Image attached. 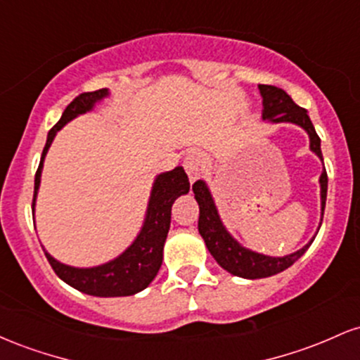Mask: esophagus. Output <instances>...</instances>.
<instances>
[{
  "mask_svg": "<svg viewBox=\"0 0 360 360\" xmlns=\"http://www.w3.org/2000/svg\"><path fill=\"white\" fill-rule=\"evenodd\" d=\"M183 166L186 169V172H188V177H189V183H194V181L200 179L201 176V171H203V164H201V159L198 154H188L186 155Z\"/></svg>",
  "mask_w": 360,
  "mask_h": 360,
  "instance_id": "34e87169",
  "label": "esophagus"
}]
</instances>
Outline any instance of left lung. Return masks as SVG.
I'll return each mask as SVG.
<instances>
[{
    "instance_id": "left-lung-1",
    "label": "left lung",
    "mask_w": 360,
    "mask_h": 360,
    "mask_svg": "<svg viewBox=\"0 0 360 360\" xmlns=\"http://www.w3.org/2000/svg\"><path fill=\"white\" fill-rule=\"evenodd\" d=\"M260 96H262V120H269L272 123H295L303 128L309 137V148L311 152L323 160L320 147V137L316 135L315 127H313L311 120L308 117V111L301 106L296 105L291 100V96L284 89L276 88V86L269 84H259ZM326 188H328V177H326V171L323 167V172L320 176V196H321V218H323L325 212V201H326ZM194 198H196L198 205H200V220H198V230L203 240L208 247L210 254L213 255L214 260L229 271L230 274L238 276V278L245 279H260V278H269V276L278 274L288 269L289 266L298 260L315 237L309 240L303 249L296 250L295 254L284 255V257H271V255L257 254V252L245 249L238 243L225 225L221 223L220 214H218L217 206H214L213 196L210 193L208 186L205 181H196L193 184ZM321 225V223H320Z\"/></svg>"
}]
</instances>
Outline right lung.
Listing matches in <instances>:
<instances>
[{"label":"right lung","instance_id":"right-lung-1","mask_svg":"<svg viewBox=\"0 0 360 360\" xmlns=\"http://www.w3.org/2000/svg\"><path fill=\"white\" fill-rule=\"evenodd\" d=\"M110 94L108 89L91 91L82 93L69 103L64 110L59 122L51 128L45 142L42 157H40L39 169L35 172V189H34V203L32 208L35 212V200L39 193L40 176H42L44 159L47 155L53 137L65 123L79 117L82 113H88L94 108L98 101ZM189 191V179L184 169L177 166L169 172H162L155 177L152 186L150 200H148L146 220H143L142 230L137 235L134 243L128 249L120 254L117 259L110 262L101 264L96 267H72L68 264H62L45 252L49 264L52 266L53 272L59 278L72 286L77 291L86 292L91 296H100V298H115V296H131L135 292L146 289L162 266V252L166 243L169 226H171V208L176 198Z\"/></svg>","mask_w":360,"mask_h":360}]
</instances>
